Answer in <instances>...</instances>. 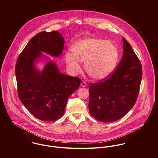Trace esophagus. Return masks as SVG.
<instances>
[{"mask_svg":"<svg viewBox=\"0 0 158 158\" xmlns=\"http://www.w3.org/2000/svg\"><path fill=\"white\" fill-rule=\"evenodd\" d=\"M80 85H81V86L83 87V88H86V87L87 86V84H86V82H85V81H82V82L81 83Z\"/></svg>","mask_w":158,"mask_h":158,"instance_id":"34e87169","label":"esophagus"}]
</instances>
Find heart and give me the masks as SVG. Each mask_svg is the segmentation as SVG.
<instances>
[{
  "instance_id": "heart-1",
  "label": "heart",
  "mask_w": 158,
  "mask_h": 158,
  "mask_svg": "<svg viewBox=\"0 0 158 158\" xmlns=\"http://www.w3.org/2000/svg\"><path fill=\"white\" fill-rule=\"evenodd\" d=\"M68 53L65 60L70 70L80 72L78 62L84 63V69L95 80H102L113 73L118 60V51L113 43L100 38H86L77 41Z\"/></svg>"
}]
</instances>
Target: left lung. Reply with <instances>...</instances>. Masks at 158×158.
Segmentation results:
<instances>
[{
	"instance_id": "obj_1",
	"label": "left lung",
	"mask_w": 158,
	"mask_h": 158,
	"mask_svg": "<svg viewBox=\"0 0 158 158\" xmlns=\"http://www.w3.org/2000/svg\"><path fill=\"white\" fill-rule=\"evenodd\" d=\"M122 40L123 56L113 75L89 87V113L102 122H113L125 115L139 92L142 66L130 43L123 37Z\"/></svg>"
}]
</instances>
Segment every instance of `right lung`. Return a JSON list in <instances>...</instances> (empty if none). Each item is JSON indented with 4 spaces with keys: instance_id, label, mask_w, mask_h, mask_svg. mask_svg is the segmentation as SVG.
Listing matches in <instances>:
<instances>
[{
    "instance_id": "obj_1",
    "label": "right lung",
    "mask_w": 158,
    "mask_h": 158,
    "mask_svg": "<svg viewBox=\"0 0 158 158\" xmlns=\"http://www.w3.org/2000/svg\"><path fill=\"white\" fill-rule=\"evenodd\" d=\"M64 42L58 31L40 32L30 40L16 61L19 98L27 110L41 120L55 121L62 117L68 98L81 82L79 78L60 73L56 63L42 53L60 56ZM44 59L46 64L40 71L36 63Z\"/></svg>"
}]
</instances>
